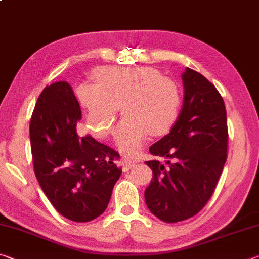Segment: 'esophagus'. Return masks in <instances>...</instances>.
Wrapping results in <instances>:
<instances>
[{
    "instance_id": "34e87169",
    "label": "esophagus",
    "mask_w": 259,
    "mask_h": 259,
    "mask_svg": "<svg viewBox=\"0 0 259 259\" xmlns=\"http://www.w3.org/2000/svg\"><path fill=\"white\" fill-rule=\"evenodd\" d=\"M135 164L133 163V162H130L128 160L123 159L122 160V166H123V171H128V170H130L131 168H133Z\"/></svg>"
}]
</instances>
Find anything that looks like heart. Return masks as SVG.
<instances>
[{
	"label": "heart",
	"instance_id": "obj_1",
	"mask_svg": "<svg viewBox=\"0 0 259 259\" xmlns=\"http://www.w3.org/2000/svg\"><path fill=\"white\" fill-rule=\"evenodd\" d=\"M96 80L77 89L88 128L99 137L107 135L121 107L125 116L114 130V142L128 159L138 155L148 135L164 134L176 120L178 87L154 68L104 67Z\"/></svg>",
	"mask_w": 259,
	"mask_h": 259
}]
</instances>
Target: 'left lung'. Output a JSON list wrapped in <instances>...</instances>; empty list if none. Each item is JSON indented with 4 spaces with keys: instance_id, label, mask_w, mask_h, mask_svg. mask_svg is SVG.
Returning a JSON list of instances; mask_svg holds the SVG:
<instances>
[{
    "instance_id": "obj_1",
    "label": "left lung",
    "mask_w": 259,
    "mask_h": 259,
    "mask_svg": "<svg viewBox=\"0 0 259 259\" xmlns=\"http://www.w3.org/2000/svg\"><path fill=\"white\" fill-rule=\"evenodd\" d=\"M183 107L171 130L150 147L163 157L147 161L153 179L145 190L151 212L165 223L185 221L211 198L226 162L225 104L216 88L186 67L182 74Z\"/></svg>"
}]
</instances>
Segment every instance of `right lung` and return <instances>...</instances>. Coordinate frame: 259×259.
Here are the masks:
<instances>
[{"instance_id": "right-lung-1", "label": "right lung", "mask_w": 259, "mask_h": 259, "mask_svg": "<svg viewBox=\"0 0 259 259\" xmlns=\"http://www.w3.org/2000/svg\"><path fill=\"white\" fill-rule=\"evenodd\" d=\"M81 108L67 82L46 87L29 125L34 171L47 198L73 222L100 216L111 199L122 169L119 153L90 135L80 138Z\"/></svg>"}]
</instances>
